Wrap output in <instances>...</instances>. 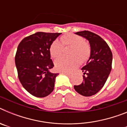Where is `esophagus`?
Masks as SVG:
<instances>
[{
    "mask_svg": "<svg viewBox=\"0 0 127 127\" xmlns=\"http://www.w3.org/2000/svg\"><path fill=\"white\" fill-rule=\"evenodd\" d=\"M62 73L65 74L67 75V76H69V77H70V76H72V74L69 73V72H62Z\"/></svg>",
    "mask_w": 127,
    "mask_h": 127,
    "instance_id": "1",
    "label": "esophagus"
}]
</instances>
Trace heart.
Listing matches in <instances>:
<instances>
[{
  "label": "heart",
  "instance_id": "obj_1",
  "mask_svg": "<svg viewBox=\"0 0 127 127\" xmlns=\"http://www.w3.org/2000/svg\"><path fill=\"white\" fill-rule=\"evenodd\" d=\"M60 41L55 40L51 44L50 53L51 57L54 58L60 57L62 53L63 46H71L70 55L72 56L70 57H62L55 60V66L58 71H72L79 65L81 61L85 62L89 58L90 47L88 43L85 42L83 37L75 33H68L60 37Z\"/></svg>",
  "mask_w": 127,
  "mask_h": 127
}]
</instances>
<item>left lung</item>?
Returning a JSON list of instances; mask_svg holds the SVG:
<instances>
[{
	"label": "left lung",
	"mask_w": 127,
	"mask_h": 127,
	"mask_svg": "<svg viewBox=\"0 0 127 127\" xmlns=\"http://www.w3.org/2000/svg\"><path fill=\"white\" fill-rule=\"evenodd\" d=\"M75 33L89 41L91 51L89 60L81 69L83 81L74 88L80 95L90 97L98 93L107 81L111 70L113 54L108 44L98 35L87 30Z\"/></svg>",
	"instance_id": "8db88e82"
}]
</instances>
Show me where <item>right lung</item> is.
<instances>
[{
    "instance_id": "1",
    "label": "right lung",
    "mask_w": 127,
    "mask_h": 127,
    "mask_svg": "<svg viewBox=\"0 0 127 127\" xmlns=\"http://www.w3.org/2000/svg\"><path fill=\"white\" fill-rule=\"evenodd\" d=\"M61 33L38 32L26 37L19 44L15 56L16 67L23 88L36 97H44L54 90L58 73L51 58V44Z\"/></svg>"
}]
</instances>
